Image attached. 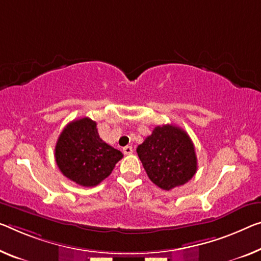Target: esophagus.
<instances>
[{
	"label": "esophagus",
	"instance_id": "esophagus-1",
	"mask_svg": "<svg viewBox=\"0 0 261 261\" xmlns=\"http://www.w3.org/2000/svg\"><path fill=\"white\" fill-rule=\"evenodd\" d=\"M122 151H123V154H125V155H129V154L133 153V147H132V146L123 147L122 148Z\"/></svg>",
	"mask_w": 261,
	"mask_h": 261
}]
</instances>
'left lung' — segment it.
Masks as SVG:
<instances>
[{
	"label": "left lung",
	"instance_id": "obj_1",
	"mask_svg": "<svg viewBox=\"0 0 261 261\" xmlns=\"http://www.w3.org/2000/svg\"><path fill=\"white\" fill-rule=\"evenodd\" d=\"M150 181L170 190L190 181L197 170V158L190 136L182 128L163 125L136 148Z\"/></svg>",
	"mask_w": 261,
	"mask_h": 261
}]
</instances>
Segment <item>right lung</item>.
I'll list each match as a JSON object with an SVG mask.
<instances>
[{
	"instance_id": "add662e5",
	"label": "right lung",
	"mask_w": 261,
	"mask_h": 261,
	"mask_svg": "<svg viewBox=\"0 0 261 261\" xmlns=\"http://www.w3.org/2000/svg\"><path fill=\"white\" fill-rule=\"evenodd\" d=\"M122 153L103 142L97 122L82 118L70 122L59 135L55 158L64 176L82 187H94L111 175Z\"/></svg>"
}]
</instances>
